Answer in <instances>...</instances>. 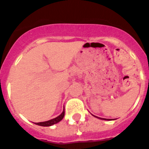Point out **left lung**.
Here are the masks:
<instances>
[{
	"label": "left lung",
	"instance_id": "8db88e82",
	"mask_svg": "<svg viewBox=\"0 0 149 149\" xmlns=\"http://www.w3.org/2000/svg\"><path fill=\"white\" fill-rule=\"evenodd\" d=\"M95 117H96V116H95ZM102 119H105V120H111V119H109V118L108 119V118H102Z\"/></svg>",
	"mask_w": 149,
	"mask_h": 149
}]
</instances>
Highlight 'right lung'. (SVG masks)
Masks as SVG:
<instances>
[{
    "mask_svg": "<svg viewBox=\"0 0 149 149\" xmlns=\"http://www.w3.org/2000/svg\"><path fill=\"white\" fill-rule=\"evenodd\" d=\"M64 115H65V111L63 110V112L61 113V115H60V116L56 117V118H53V119H51V120L47 121V122L37 123H35V124L38 125H41V126H50V125H54V124H56V123H59V122H60V121L62 120L64 117Z\"/></svg>",
    "mask_w": 149,
    "mask_h": 149,
    "instance_id": "obj_1",
    "label": "right lung"
}]
</instances>
